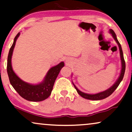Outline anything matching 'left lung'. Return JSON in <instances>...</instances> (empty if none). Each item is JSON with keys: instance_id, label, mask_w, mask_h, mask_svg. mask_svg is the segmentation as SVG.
I'll return each mask as SVG.
<instances>
[{"instance_id": "obj_1", "label": "left lung", "mask_w": 132, "mask_h": 132, "mask_svg": "<svg viewBox=\"0 0 132 132\" xmlns=\"http://www.w3.org/2000/svg\"><path fill=\"white\" fill-rule=\"evenodd\" d=\"M109 33L112 34V37L116 41L117 44L118 45L119 47V49H120V57H121V73L120 76H119L118 79H117V82L115 83L112 86H111V88L108 89L106 91L101 92V93L95 94H86V93H84L83 92L80 91V90H79L77 89V88L76 86L73 83L74 86L76 89V91L79 95H80L81 97H82L83 98L88 99V100H102V99H104L106 98V97H109V95H111L112 94L115 89H117V87H118L119 85L121 82V80L123 79L124 75V73H125V70H126V63H125V61H124V56H123V53H122V48L121 46V44L119 43V41H118V39L117 38V36L116 34L114 32V31L112 29H109Z\"/></svg>"}]
</instances>
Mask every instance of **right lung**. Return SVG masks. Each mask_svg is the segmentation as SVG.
Segmentation results:
<instances>
[{
	"instance_id": "obj_1",
	"label": "right lung",
	"mask_w": 132,
	"mask_h": 132,
	"mask_svg": "<svg viewBox=\"0 0 132 132\" xmlns=\"http://www.w3.org/2000/svg\"><path fill=\"white\" fill-rule=\"evenodd\" d=\"M20 32L17 34L14 39V43L8 56L7 62V73L11 84L14 89L23 98L31 102H41L47 98L51 94L52 91L61 68L64 66V62H61L57 65L54 66L48 70L44 77V80L40 84L32 85L23 81L16 75L12 68L11 57L15 47L16 41L20 35Z\"/></svg>"
}]
</instances>
